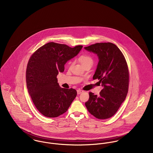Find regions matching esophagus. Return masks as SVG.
I'll list each match as a JSON object with an SVG mask.
<instances>
[{"label":"esophagus","instance_id":"obj_1","mask_svg":"<svg viewBox=\"0 0 153 153\" xmlns=\"http://www.w3.org/2000/svg\"><path fill=\"white\" fill-rule=\"evenodd\" d=\"M83 92H84V91L81 90V89H78V90H77V94H80L82 93Z\"/></svg>","mask_w":153,"mask_h":153}]
</instances>
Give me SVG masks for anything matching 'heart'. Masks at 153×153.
<instances>
[{
  "mask_svg": "<svg viewBox=\"0 0 153 153\" xmlns=\"http://www.w3.org/2000/svg\"><path fill=\"white\" fill-rule=\"evenodd\" d=\"M79 61L84 66L88 65L92 66L94 62L93 59L89 55H82L79 58Z\"/></svg>",
  "mask_w": 153,
  "mask_h": 153,
  "instance_id": "b5f03b06",
  "label": "heart"
}]
</instances>
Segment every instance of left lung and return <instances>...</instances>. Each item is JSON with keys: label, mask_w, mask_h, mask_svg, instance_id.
<instances>
[{"label": "left lung", "mask_w": 153, "mask_h": 153, "mask_svg": "<svg viewBox=\"0 0 153 153\" xmlns=\"http://www.w3.org/2000/svg\"><path fill=\"white\" fill-rule=\"evenodd\" d=\"M84 49L98 58L93 79H98L103 87L99 96L89 92L85 106L97 118H109L117 112L128 93L129 73L127 62L120 49L112 43H97Z\"/></svg>", "instance_id": "1"}]
</instances>
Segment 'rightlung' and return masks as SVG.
Here are the masks:
<instances>
[{"label":"right lung","mask_w":153,"mask_h":153,"mask_svg":"<svg viewBox=\"0 0 153 153\" xmlns=\"http://www.w3.org/2000/svg\"><path fill=\"white\" fill-rule=\"evenodd\" d=\"M82 47L49 42L30 58L26 72L27 88L36 108L44 116L53 118L63 114L75 98L76 91L60 87L56 76Z\"/></svg>","instance_id":"1"}]
</instances>
